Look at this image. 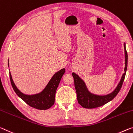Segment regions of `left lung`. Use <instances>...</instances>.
I'll use <instances>...</instances> for the list:
<instances>
[{"label": "left lung", "mask_w": 133, "mask_h": 133, "mask_svg": "<svg viewBox=\"0 0 133 133\" xmlns=\"http://www.w3.org/2000/svg\"><path fill=\"white\" fill-rule=\"evenodd\" d=\"M124 52H125V68H124V73L121 77L118 85L115 90L111 94L107 95H97L90 93L88 90L86 84L84 81L81 79L79 76L75 73H72L73 77L74 78L75 86L76 91L77 94V99L78 103L81 105L82 107L85 108L92 109L95 108H98L107 104L109 101H112L117 95L118 94L120 89L123 85V82L125 79L126 71L127 69L128 63V55L127 52L125 48V43L124 44Z\"/></svg>", "instance_id": "left-lung-1"}]
</instances>
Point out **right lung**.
<instances>
[{
	"label": "right lung",
	"mask_w": 133,
	"mask_h": 133,
	"mask_svg": "<svg viewBox=\"0 0 133 133\" xmlns=\"http://www.w3.org/2000/svg\"><path fill=\"white\" fill-rule=\"evenodd\" d=\"M8 66H9V63H8ZM64 72L65 69H62L57 71L53 75L43 91L39 94L32 95H25L22 93L15 85L10 72H9V76L11 85L14 91L26 104L37 109H47L51 108L54 104L57 88L60 83L61 79L64 74Z\"/></svg>",
	"instance_id": "1"
}]
</instances>
